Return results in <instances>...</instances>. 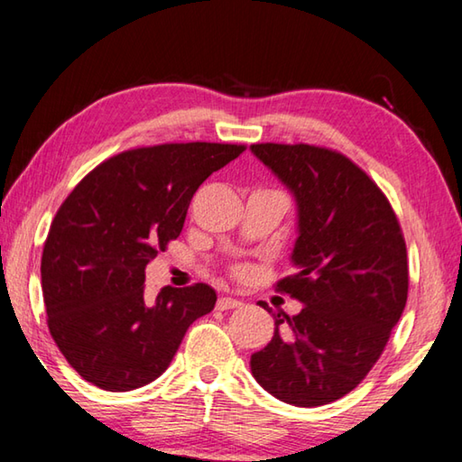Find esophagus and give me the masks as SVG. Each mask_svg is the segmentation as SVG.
I'll return each instance as SVG.
<instances>
[{"label":"esophagus","mask_w":462,"mask_h":462,"mask_svg":"<svg viewBox=\"0 0 462 462\" xmlns=\"http://www.w3.org/2000/svg\"><path fill=\"white\" fill-rule=\"evenodd\" d=\"M242 306V301H238V300H234V297H226V295H222L220 300H217V303H216V308L217 310H234V308H240Z\"/></svg>","instance_id":"obj_1"}]
</instances>
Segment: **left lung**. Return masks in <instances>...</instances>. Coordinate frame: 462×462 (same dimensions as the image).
Here are the masks:
<instances>
[{"label":"left lung","instance_id":"obj_1","mask_svg":"<svg viewBox=\"0 0 462 462\" xmlns=\"http://www.w3.org/2000/svg\"><path fill=\"white\" fill-rule=\"evenodd\" d=\"M250 151L297 201V273L277 291L303 303L297 316L273 314L275 334L250 356V371L277 400L318 408L369 374L400 322L410 285L402 226L385 193L342 152L275 143Z\"/></svg>","mask_w":462,"mask_h":462}]
</instances>
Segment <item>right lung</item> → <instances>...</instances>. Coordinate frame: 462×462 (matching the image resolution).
Masks as SVG:
<instances>
[{"instance_id": "add662e5", "label": "right lung", "mask_w": 462, "mask_h": 462, "mask_svg": "<svg viewBox=\"0 0 462 462\" xmlns=\"http://www.w3.org/2000/svg\"><path fill=\"white\" fill-rule=\"evenodd\" d=\"M245 144L173 143L112 156L62 201L42 250L49 330L67 363L106 391L161 377L195 319L216 306L206 283L144 300V269L183 230L193 193Z\"/></svg>"}]
</instances>
